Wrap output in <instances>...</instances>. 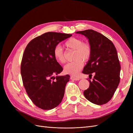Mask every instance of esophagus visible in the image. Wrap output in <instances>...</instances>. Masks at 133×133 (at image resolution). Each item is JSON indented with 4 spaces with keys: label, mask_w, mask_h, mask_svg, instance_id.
I'll return each instance as SVG.
<instances>
[{
    "label": "esophagus",
    "mask_w": 133,
    "mask_h": 133,
    "mask_svg": "<svg viewBox=\"0 0 133 133\" xmlns=\"http://www.w3.org/2000/svg\"><path fill=\"white\" fill-rule=\"evenodd\" d=\"M70 79L71 80H79L80 79L79 78L76 77V76H71Z\"/></svg>",
    "instance_id": "34e87169"
}]
</instances>
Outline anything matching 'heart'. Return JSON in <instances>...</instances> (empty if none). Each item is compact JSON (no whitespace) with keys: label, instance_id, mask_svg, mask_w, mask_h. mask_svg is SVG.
<instances>
[{"label":"heart","instance_id":"b5f03b06","mask_svg":"<svg viewBox=\"0 0 133 133\" xmlns=\"http://www.w3.org/2000/svg\"><path fill=\"white\" fill-rule=\"evenodd\" d=\"M64 45L69 49L75 50L74 61L68 63L64 68L65 73L76 76L82 69L84 65L83 60L87 62L91 57L92 48L89 44L84 43L81 39L71 38L65 43ZM54 57L60 63L65 62V55L63 48L59 45L55 46L53 51Z\"/></svg>","mask_w":133,"mask_h":133}]
</instances>
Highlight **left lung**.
Wrapping results in <instances>:
<instances>
[{
	"mask_svg": "<svg viewBox=\"0 0 133 133\" xmlns=\"http://www.w3.org/2000/svg\"><path fill=\"white\" fill-rule=\"evenodd\" d=\"M89 39L92 48L91 57L83 73L92 76L89 87L84 90L87 100L96 105H103L110 101L120 82V64L116 48L110 40L91 29L76 32Z\"/></svg>",
	"mask_w": 133,
	"mask_h": 133,
	"instance_id": "obj_1",
	"label": "left lung"
}]
</instances>
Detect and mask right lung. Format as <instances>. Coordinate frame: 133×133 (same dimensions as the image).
Here are the masks:
<instances>
[{"mask_svg": "<svg viewBox=\"0 0 133 133\" xmlns=\"http://www.w3.org/2000/svg\"><path fill=\"white\" fill-rule=\"evenodd\" d=\"M72 34L48 32L32 39L23 53L21 70L23 85L35 105L50 110L62 102L70 76H57L63 68L54 57L58 44Z\"/></svg>", "mask_w": 133, "mask_h": 133, "instance_id": "obj_1", "label": "right lung"}]
</instances>
